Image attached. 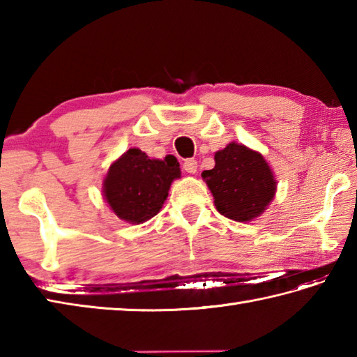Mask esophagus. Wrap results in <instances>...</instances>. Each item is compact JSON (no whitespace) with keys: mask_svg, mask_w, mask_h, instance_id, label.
<instances>
[{"mask_svg":"<svg viewBox=\"0 0 357 357\" xmlns=\"http://www.w3.org/2000/svg\"><path fill=\"white\" fill-rule=\"evenodd\" d=\"M183 170L187 173H196L198 172V161L196 159H185L183 164Z\"/></svg>","mask_w":357,"mask_h":357,"instance_id":"obj_1","label":"esophagus"}]
</instances>
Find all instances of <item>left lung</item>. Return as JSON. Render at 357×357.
<instances>
[{
  "mask_svg": "<svg viewBox=\"0 0 357 357\" xmlns=\"http://www.w3.org/2000/svg\"><path fill=\"white\" fill-rule=\"evenodd\" d=\"M202 178L219 213L238 222L259 216L276 192L275 176L262 155L242 144L231 142L216 151L215 167L204 170Z\"/></svg>",
  "mask_w": 357,
  "mask_h": 357,
  "instance_id": "8db88e82",
  "label": "left lung"
}]
</instances>
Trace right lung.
<instances>
[{"label":"right lung","instance_id":"1","mask_svg":"<svg viewBox=\"0 0 357 357\" xmlns=\"http://www.w3.org/2000/svg\"><path fill=\"white\" fill-rule=\"evenodd\" d=\"M181 176L176 158L150 159L130 149L113 162L104 181V196L116 216L132 224L146 222L161 210L173 179Z\"/></svg>","mask_w":357,"mask_h":357}]
</instances>
